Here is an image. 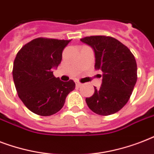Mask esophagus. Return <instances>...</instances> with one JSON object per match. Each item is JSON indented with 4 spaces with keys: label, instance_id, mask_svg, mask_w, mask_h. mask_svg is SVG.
<instances>
[{
    "label": "esophagus",
    "instance_id": "esophagus-1",
    "mask_svg": "<svg viewBox=\"0 0 154 154\" xmlns=\"http://www.w3.org/2000/svg\"><path fill=\"white\" fill-rule=\"evenodd\" d=\"M82 85V84H81L80 82H76V86H77V87H81Z\"/></svg>",
    "mask_w": 154,
    "mask_h": 154
}]
</instances>
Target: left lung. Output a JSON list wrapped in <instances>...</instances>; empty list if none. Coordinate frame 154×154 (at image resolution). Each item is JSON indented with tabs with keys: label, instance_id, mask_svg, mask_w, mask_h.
<instances>
[{
	"label": "left lung",
	"instance_id": "1",
	"mask_svg": "<svg viewBox=\"0 0 154 154\" xmlns=\"http://www.w3.org/2000/svg\"><path fill=\"white\" fill-rule=\"evenodd\" d=\"M95 55V69L102 72L100 89L86 97L90 109L107 116L118 112L128 102L137 79L136 60L128 48L113 37L92 36L81 39Z\"/></svg>",
	"mask_w": 154,
	"mask_h": 154
}]
</instances>
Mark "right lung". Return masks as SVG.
Listing matches in <instances>:
<instances>
[{
  "label": "right lung",
  "mask_w": 154,
  "mask_h": 154,
  "mask_svg": "<svg viewBox=\"0 0 154 154\" xmlns=\"http://www.w3.org/2000/svg\"><path fill=\"white\" fill-rule=\"evenodd\" d=\"M69 42L40 37L25 45L16 56L13 69L16 89L24 105L36 114L50 116L60 111L75 89L73 81L62 82L53 73Z\"/></svg>",
  "instance_id": "add662e5"
}]
</instances>
